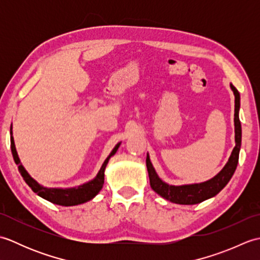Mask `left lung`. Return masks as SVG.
<instances>
[{"label":"left lung","instance_id":"left-lung-1","mask_svg":"<svg viewBox=\"0 0 260 260\" xmlns=\"http://www.w3.org/2000/svg\"><path fill=\"white\" fill-rule=\"evenodd\" d=\"M235 95V140L236 146L229 157V161L224 165V168L214 176L203 183L187 184V185H169L158 178L155 170L150 161V157H146V167L150 178V184L152 189L157 194L167 200L178 203V204H197L207 199L217 196L223 187L227 185L230 179L236 171L237 164L239 159V151L241 146V124L239 120V108H240V95L236 87L230 85Z\"/></svg>","mask_w":260,"mask_h":260}]
</instances>
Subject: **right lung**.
I'll return each instance as SVG.
<instances>
[{"mask_svg":"<svg viewBox=\"0 0 260 260\" xmlns=\"http://www.w3.org/2000/svg\"><path fill=\"white\" fill-rule=\"evenodd\" d=\"M120 143L115 146L112 153L109 154V156L105 159L104 164L102 165L101 170L97 174V176L93 180L89 181L88 183H85L82 185H79L77 187H71V189H52V187H45L38 183L36 180H33L31 176L27 174L24 168L21 165L20 158L18 156V153L15 150L14 140L12 137V131H11V151H12V155L14 158V162L19 165V171L22 175V178L24 179L25 183L29 185L33 192H36L38 196L46 199V200L50 201L54 204H59V206H77V204L85 203L87 201L91 200V199L98 194V192L102 190L104 184V178H105V168L109 161V158L112 157L116 151L118 150Z\"/></svg>","mask_w":260,"mask_h":260,"instance_id":"obj_1","label":"right lung"}]
</instances>
